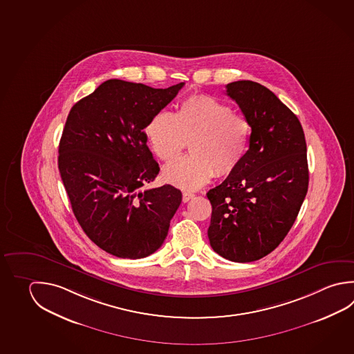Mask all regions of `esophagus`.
<instances>
[{
	"label": "esophagus",
	"mask_w": 354,
	"mask_h": 354,
	"mask_svg": "<svg viewBox=\"0 0 354 354\" xmlns=\"http://www.w3.org/2000/svg\"><path fill=\"white\" fill-rule=\"evenodd\" d=\"M193 197H194V194L192 192H183V197H182V201L186 203L189 200H192Z\"/></svg>",
	"instance_id": "esophagus-1"
}]
</instances>
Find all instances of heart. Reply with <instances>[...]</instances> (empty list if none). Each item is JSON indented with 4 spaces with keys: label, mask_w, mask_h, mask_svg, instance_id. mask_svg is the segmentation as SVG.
<instances>
[{
    "label": "heart",
    "mask_w": 354,
    "mask_h": 354,
    "mask_svg": "<svg viewBox=\"0 0 354 354\" xmlns=\"http://www.w3.org/2000/svg\"><path fill=\"white\" fill-rule=\"evenodd\" d=\"M148 140L162 161L172 162L191 142V156L163 169L168 183L182 189H198L217 176H228L245 157L251 126L227 103L196 95L180 103L174 115L157 112L147 124Z\"/></svg>",
    "instance_id": "b5f03b06"
}]
</instances>
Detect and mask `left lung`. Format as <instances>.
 I'll list each match as a JSON object with an SVG mask.
<instances>
[{
    "mask_svg": "<svg viewBox=\"0 0 354 354\" xmlns=\"http://www.w3.org/2000/svg\"><path fill=\"white\" fill-rule=\"evenodd\" d=\"M250 122V148L234 172L207 193L208 238L232 262H253L276 250L296 221L308 191L307 145L296 115L253 81L225 86Z\"/></svg>",
    "mask_w": 354,
    "mask_h": 354,
    "instance_id": "left-lung-1",
    "label": "left lung"
}]
</instances>
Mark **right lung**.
<instances>
[{
	"instance_id": "right-lung-1",
	"label": "right lung",
	"mask_w": 354,
	"mask_h": 354,
	"mask_svg": "<svg viewBox=\"0 0 354 354\" xmlns=\"http://www.w3.org/2000/svg\"><path fill=\"white\" fill-rule=\"evenodd\" d=\"M183 86L109 80L68 113L59 174L84 233L112 256L147 257L167 237L182 193L171 185L141 191L160 172L143 129Z\"/></svg>"
}]
</instances>
